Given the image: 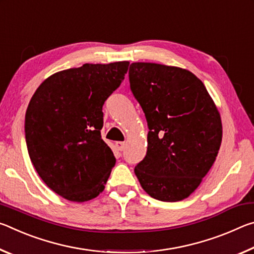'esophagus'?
I'll return each mask as SVG.
<instances>
[{"instance_id":"1","label":"esophagus","mask_w":254,"mask_h":254,"mask_svg":"<svg viewBox=\"0 0 254 254\" xmlns=\"http://www.w3.org/2000/svg\"><path fill=\"white\" fill-rule=\"evenodd\" d=\"M115 147H117L119 151H123V150L126 149V143H124V142H117V143H115Z\"/></svg>"}]
</instances>
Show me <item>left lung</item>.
Instances as JSON below:
<instances>
[{"instance_id": "1", "label": "left lung", "mask_w": 254, "mask_h": 254, "mask_svg": "<svg viewBox=\"0 0 254 254\" xmlns=\"http://www.w3.org/2000/svg\"><path fill=\"white\" fill-rule=\"evenodd\" d=\"M128 78L149 127L147 154L134 168L141 187L158 200L187 198L220 150V112L203 81L184 68L133 63Z\"/></svg>"}]
</instances>
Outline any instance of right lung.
<instances>
[{"label":"right lung","mask_w":254,"mask_h":254,"mask_svg":"<svg viewBox=\"0 0 254 254\" xmlns=\"http://www.w3.org/2000/svg\"><path fill=\"white\" fill-rule=\"evenodd\" d=\"M128 62L84 64L49 76L25 113V141L38 175L70 201L95 198L115 165L102 140L103 104L127 72Z\"/></svg>","instance_id":"obj_1"}]
</instances>
